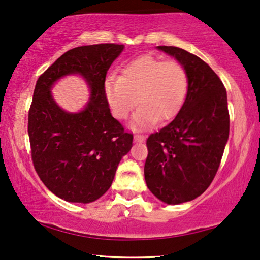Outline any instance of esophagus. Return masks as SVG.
<instances>
[{
  "label": "esophagus",
  "instance_id": "34e87169",
  "mask_svg": "<svg viewBox=\"0 0 260 260\" xmlns=\"http://www.w3.org/2000/svg\"><path fill=\"white\" fill-rule=\"evenodd\" d=\"M134 137H135V141H136V142H143L145 140V135L140 134V133L135 134Z\"/></svg>",
  "mask_w": 260,
  "mask_h": 260
}]
</instances>
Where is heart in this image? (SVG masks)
Wrapping results in <instances>:
<instances>
[{
  "label": "heart",
  "instance_id": "heart-1",
  "mask_svg": "<svg viewBox=\"0 0 260 260\" xmlns=\"http://www.w3.org/2000/svg\"><path fill=\"white\" fill-rule=\"evenodd\" d=\"M188 91V76L177 61L142 56L127 63L120 77L110 74L104 81L105 97L113 116L126 118L134 106L135 126L147 127L156 120L174 118L182 108Z\"/></svg>",
  "mask_w": 260,
  "mask_h": 260
}]
</instances>
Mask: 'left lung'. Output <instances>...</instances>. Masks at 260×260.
<instances>
[{
  "label": "left lung",
  "instance_id": "1",
  "mask_svg": "<svg viewBox=\"0 0 260 260\" xmlns=\"http://www.w3.org/2000/svg\"><path fill=\"white\" fill-rule=\"evenodd\" d=\"M157 49L184 67L188 91L175 118L147 140L144 177L158 200L179 205L200 197L218 172L230 134L227 93L199 56L173 46Z\"/></svg>",
  "mask_w": 260,
  "mask_h": 260
}]
</instances>
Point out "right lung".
<instances>
[{"label":"right lung","instance_id":"1","mask_svg":"<svg viewBox=\"0 0 260 260\" xmlns=\"http://www.w3.org/2000/svg\"><path fill=\"white\" fill-rule=\"evenodd\" d=\"M123 49L115 44L70 49L35 85L28 113L31 159L45 186L65 201L88 204L104 195L133 147V135L113 118L104 92L106 73ZM73 74L90 88V99L79 113L60 108L50 91L56 81Z\"/></svg>","mask_w":260,"mask_h":260}]
</instances>
